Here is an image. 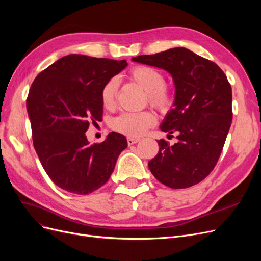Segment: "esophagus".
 <instances>
[{"label": "esophagus", "mask_w": 261, "mask_h": 261, "mask_svg": "<svg viewBox=\"0 0 261 261\" xmlns=\"http://www.w3.org/2000/svg\"><path fill=\"white\" fill-rule=\"evenodd\" d=\"M140 139L137 137H127V145L132 146L134 144H137Z\"/></svg>", "instance_id": "esophagus-1"}]
</instances>
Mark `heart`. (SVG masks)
<instances>
[{
    "instance_id": "1",
    "label": "heart",
    "mask_w": 261,
    "mask_h": 261,
    "mask_svg": "<svg viewBox=\"0 0 261 261\" xmlns=\"http://www.w3.org/2000/svg\"><path fill=\"white\" fill-rule=\"evenodd\" d=\"M128 77L147 92L149 103L154 108L168 110L172 105V96L170 90L165 87L164 75L153 67L138 65L133 67ZM117 92V81L115 78L109 80L101 89V103L106 109H112L115 106ZM155 117L150 111L141 112H124L115 117L111 123L112 128L124 135L138 137L153 126Z\"/></svg>"
}]
</instances>
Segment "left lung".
<instances>
[{"label": "left lung", "instance_id": "1", "mask_svg": "<svg viewBox=\"0 0 261 261\" xmlns=\"http://www.w3.org/2000/svg\"><path fill=\"white\" fill-rule=\"evenodd\" d=\"M132 60L168 70L175 85L174 107L161 129L175 133L178 141L170 146L158 140L159 152L149 161L150 171L174 189L200 183L215 169L231 127L232 88L225 74L216 63L185 48Z\"/></svg>", "mask_w": 261, "mask_h": 261}]
</instances>
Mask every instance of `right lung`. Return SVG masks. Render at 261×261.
Wrapping results in <instances>:
<instances>
[{
    "label": "right lung",
    "instance_id": "1",
    "mask_svg": "<svg viewBox=\"0 0 261 261\" xmlns=\"http://www.w3.org/2000/svg\"><path fill=\"white\" fill-rule=\"evenodd\" d=\"M127 65L125 60L69 54L43 69L31 85L27 111L33 143L44 171L66 192L87 195L105 185L118 155L127 147L111 132L90 145L89 124L102 120L103 85Z\"/></svg>",
    "mask_w": 261,
    "mask_h": 261
}]
</instances>
